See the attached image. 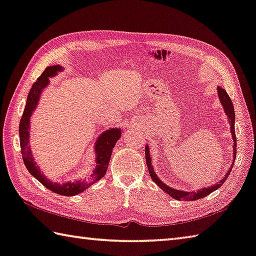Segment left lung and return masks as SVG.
I'll use <instances>...</instances> for the list:
<instances>
[{"label": "left lung", "mask_w": 256, "mask_h": 256, "mask_svg": "<svg viewBox=\"0 0 256 256\" xmlns=\"http://www.w3.org/2000/svg\"><path fill=\"white\" fill-rule=\"evenodd\" d=\"M217 94H218V98H220V104L222 106V108L225 110V114L227 116V120H228L230 126V133H232V138H233V162H232V166H230L228 171H227L224 178L222 180L217 181L216 184H214L209 187H204L196 190V192H186V190H180V189H176L170 187V186L166 184L164 181H162L158 174L154 172V169H153L152 166V158L150 154V148H148V144L146 146V166L148 169V174H150L152 180L159 186V187L164 190V192L169 194L170 197H172L176 200H197V199H200L208 196L209 194H212V192H215L220 186L225 182L226 179L228 178V176L232 171V168L234 166V161L236 158V136H235V110H234V105L232 103V100L230 98L228 94H227L225 90H222L220 87H217Z\"/></svg>", "instance_id": "left-lung-1"}]
</instances>
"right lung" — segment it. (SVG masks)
Here are the masks:
<instances>
[{
    "label": "right lung",
    "instance_id": "right-lung-1",
    "mask_svg": "<svg viewBox=\"0 0 256 256\" xmlns=\"http://www.w3.org/2000/svg\"><path fill=\"white\" fill-rule=\"evenodd\" d=\"M64 68L60 64H54L44 69V72L41 74V76L36 80V82L32 85L31 90L26 97V104L24 108V112L20 120V126H18V136H20V146L22 159L24 162V166L31 176L42 184L46 188H48L52 192H56L62 196H76V194L85 192L86 189L90 187L92 184L97 182L100 179L103 178L106 174V170L108 168V162L112 156L113 148L115 143L120 140L122 136V128H110L105 131L100 132L98 136L96 138V141L92 146L94 150V168L92 172L86 179H76L69 180L66 182H54L49 179L42 171L40 170V166L34 160V156L32 154L31 144H30V128H31V118L34 110L39 105V100L41 94L48 87L50 84V78H54L59 72H62Z\"/></svg>",
    "mask_w": 256,
    "mask_h": 256
}]
</instances>
